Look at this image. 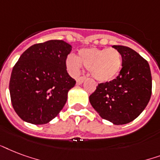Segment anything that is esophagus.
Masks as SVG:
<instances>
[{
  "label": "esophagus",
  "mask_w": 160,
  "mask_h": 160,
  "mask_svg": "<svg viewBox=\"0 0 160 160\" xmlns=\"http://www.w3.org/2000/svg\"><path fill=\"white\" fill-rule=\"evenodd\" d=\"M85 79H86L85 77H80V78H78L77 79V84L80 85V84H82L84 81H85Z\"/></svg>",
  "instance_id": "esophagus-1"
}]
</instances>
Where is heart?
Listing matches in <instances>:
<instances>
[{"mask_svg": "<svg viewBox=\"0 0 160 160\" xmlns=\"http://www.w3.org/2000/svg\"><path fill=\"white\" fill-rule=\"evenodd\" d=\"M122 63V55L114 48H83L78 52V57L70 54L66 61L67 68L72 74L77 75L83 65L100 82L114 79L119 73Z\"/></svg>", "mask_w": 160, "mask_h": 160, "instance_id": "obj_1", "label": "heart"}]
</instances>
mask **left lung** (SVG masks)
Returning a JSON list of instances; mask_svg holds the SVG:
<instances>
[{"mask_svg": "<svg viewBox=\"0 0 160 160\" xmlns=\"http://www.w3.org/2000/svg\"><path fill=\"white\" fill-rule=\"evenodd\" d=\"M122 55V69L115 79L98 84L89 97L100 117L113 124L132 122L148 105L152 92V77L148 62L124 46H112Z\"/></svg>", "mask_w": 160, "mask_h": 160, "instance_id": "8db88e82", "label": "left lung"}]
</instances>
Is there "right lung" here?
I'll return each instance as SVG.
<instances>
[{
	"label": "right lung",
	"instance_id": "add662e5",
	"mask_svg": "<svg viewBox=\"0 0 160 160\" xmlns=\"http://www.w3.org/2000/svg\"><path fill=\"white\" fill-rule=\"evenodd\" d=\"M72 46L50 40L30 47L12 69L9 90L15 112L23 121L45 124L63 108L76 81L67 72Z\"/></svg>",
	"mask_w": 160,
	"mask_h": 160
}]
</instances>
